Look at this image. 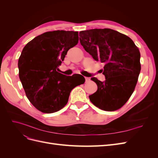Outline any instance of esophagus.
Returning a JSON list of instances; mask_svg holds the SVG:
<instances>
[{
  "label": "esophagus",
  "mask_w": 158,
  "mask_h": 158,
  "mask_svg": "<svg viewBox=\"0 0 158 158\" xmlns=\"http://www.w3.org/2000/svg\"><path fill=\"white\" fill-rule=\"evenodd\" d=\"M85 81H86V82H88V81H89V78L85 77Z\"/></svg>",
  "instance_id": "esophagus-1"
}]
</instances>
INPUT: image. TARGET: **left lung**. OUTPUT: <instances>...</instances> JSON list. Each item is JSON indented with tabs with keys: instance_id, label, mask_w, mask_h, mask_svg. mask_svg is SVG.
<instances>
[{
	"instance_id": "obj_1",
	"label": "left lung",
	"mask_w": 158,
	"mask_h": 158,
	"mask_svg": "<svg viewBox=\"0 0 158 158\" xmlns=\"http://www.w3.org/2000/svg\"><path fill=\"white\" fill-rule=\"evenodd\" d=\"M80 44L97 61L105 64L106 81L97 78L98 90L89 95L95 106L107 111L121 108L131 98L140 73V53L127 35L108 28L80 31Z\"/></svg>"
}]
</instances>
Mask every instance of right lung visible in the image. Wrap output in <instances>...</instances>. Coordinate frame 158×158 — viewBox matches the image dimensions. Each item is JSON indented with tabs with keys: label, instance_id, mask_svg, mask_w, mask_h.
<instances>
[{
	"label": "right lung",
	"instance_id": "add662e5",
	"mask_svg": "<svg viewBox=\"0 0 158 158\" xmlns=\"http://www.w3.org/2000/svg\"><path fill=\"white\" fill-rule=\"evenodd\" d=\"M78 32L56 30L35 37L23 47L18 59L19 78L27 99L37 110L52 113L63 109L71 90L85 78L72 82V76L59 73L67 51L77 45Z\"/></svg>",
	"mask_w": 158,
	"mask_h": 158
}]
</instances>
